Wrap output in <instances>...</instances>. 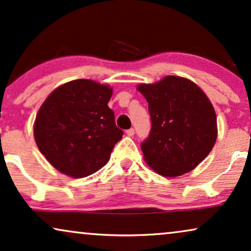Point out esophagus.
Returning <instances> with one entry per match:
<instances>
[{
    "label": "esophagus",
    "instance_id": "34e87169",
    "mask_svg": "<svg viewBox=\"0 0 251 251\" xmlns=\"http://www.w3.org/2000/svg\"><path fill=\"white\" fill-rule=\"evenodd\" d=\"M126 135L129 136V137H131V136L135 135V129H133V128H130V129L126 130Z\"/></svg>",
    "mask_w": 251,
    "mask_h": 251
}]
</instances>
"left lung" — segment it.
Instances as JSON below:
<instances>
[{
  "label": "left lung",
  "instance_id": "8db88e82",
  "mask_svg": "<svg viewBox=\"0 0 251 251\" xmlns=\"http://www.w3.org/2000/svg\"><path fill=\"white\" fill-rule=\"evenodd\" d=\"M137 90L149 102L152 122L141 146L146 164L167 177L193 171L217 139V116L209 98L194 82L177 76L139 84Z\"/></svg>",
  "mask_w": 251,
  "mask_h": 251
}]
</instances>
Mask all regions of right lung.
<instances>
[{
    "instance_id": "right-lung-1",
    "label": "right lung",
    "mask_w": 251,
    "mask_h": 251,
    "mask_svg": "<svg viewBox=\"0 0 251 251\" xmlns=\"http://www.w3.org/2000/svg\"><path fill=\"white\" fill-rule=\"evenodd\" d=\"M113 90L91 79L58 86L42 103L34 122L38 149L61 173L78 178L96 173L122 138L108 107Z\"/></svg>"
}]
</instances>
